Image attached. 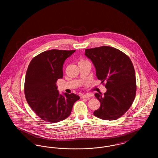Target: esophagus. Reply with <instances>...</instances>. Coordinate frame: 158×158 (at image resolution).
Returning a JSON list of instances; mask_svg holds the SVG:
<instances>
[{
	"label": "esophagus",
	"mask_w": 158,
	"mask_h": 158,
	"mask_svg": "<svg viewBox=\"0 0 158 158\" xmlns=\"http://www.w3.org/2000/svg\"><path fill=\"white\" fill-rule=\"evenodd\" d=\"M92 97V94H85V95H81V98H90Z\"/></svg>",
	"instance_id": "1"
}]
</instances>
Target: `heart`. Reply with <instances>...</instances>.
Instances as JSON below:
<instances>
[{
  "label": "heart",
  "mask_w": 158,
  "mask_h": 158,
  "mask_svg": "<svg viewBox=\"0 0 158 158\" xmlns=\"http://www.w3.org/2000/svg\"><path fill=\"white\" fill-rule=\"evenodd\" d=\"M84 61V60H81V61Z\"/></svg>",
  "instance_id": "obj_1"
}]
</instances>
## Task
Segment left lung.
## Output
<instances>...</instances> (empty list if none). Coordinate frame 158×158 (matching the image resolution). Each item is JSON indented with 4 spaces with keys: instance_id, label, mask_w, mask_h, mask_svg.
<instances>
[{
    "instance_id": "1",
    "label": "left lung",
    "mask_w": 158,
    "mask_h": 158,
    "mask_svg": "<svg viewBox=\"0 0 158 158\" xmlns=\"http://www.w3.org/2000/svg\"><path fill=\"white\" fill-rule=\"evenodd\" d=\"M85 54L92 61L98 79L106 82L104 95L95 94L101 105L94 115L105 120L120 118L135 98V71L131 61L126 54L109 46L86 49Z\"/></svg>"
}]
</instances>
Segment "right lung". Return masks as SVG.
Masks as SVG:
<instances>
[{"label":"right lung","mask_w":158,"mask_h":158,"mask_svg":"<svg viewBox=\"0 0 158 158\" xmlns=\"http://www.w3.org/2000/svg\"><path fill=\"white\" fill-rule=\"evenodd\" d=\"M76 50H51L34 57L27 70L24 92L31 109L43 120L54 123L70 115L79 96L72 93L60 94L57 81L63 77L65 60Z\"/></svg>","instance_id":"obj_1"}]
</instances>
